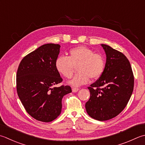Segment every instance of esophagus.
<instances>
[{"label":"esophagus","instance_id":"obj_1","mask_svg":"<svg viewBox=\"0 0 145 145\" xmlns=\"http://www.w3.org/2000/svg\"><path fill=\"white\" fill-rule=\"evenodd\" d=\"M79 89H78V88H75V87L74 88H72V92H76Z\"/></svg>","mask_w":145,"mask_h":145}]
</instances>
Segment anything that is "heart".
Wrapping results in <instances>:
<instances>
[{
    "label": "heart",
    "mask_w": 145,
    "mask_h": 145,
    "mask_svg": "<svg viewBox=\"0 0 145 145\" xmlns=\"http://www.w3.org/2000/svg\"><path fill=\"white\" fill-rule=\"evenodd\" d=\"M103 56L84 46L71 49L67 56H59L56 58L55 67L56 71L64 77H72L75 67L78 72L69 82L72 86L78 87L87 84L90 78L96 80L103 74L105 69Z\"/></svg>",
    "instance_id": "1"
}]
</instances>
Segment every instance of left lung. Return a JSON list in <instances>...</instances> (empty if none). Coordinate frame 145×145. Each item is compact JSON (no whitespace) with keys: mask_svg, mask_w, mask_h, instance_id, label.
<instances>
[{"mask_svg":"<svg viewBox=\"0 0 145 145\" xmlns=\"http://www.w3.org/2000/svg\"><path fill=\"white\" fill-rule=\"evenodd\" d=\"M106 55L103 74L88 87L90 97L86 104L87 114L104 121L117 116L125 108L132 95L134 76L126 56L102 44Z\"/></svg>","mask_w":145,"mask_h":145,"instance_id":"1","label":"left lung"}]
</instances>
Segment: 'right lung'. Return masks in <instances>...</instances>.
<instances>
[{
	"mask_svg": "<svg viewBox=\"0 0 145 145\" xmlns=\"http://www.w3.org/2000/svg\"><path fill=\"white\" fill-rule=\"evenodd\" d=\"M59 48L58 44L42 45L24 56L17 72V92L25 110L45 123L60 114L62 98L72 92L69 86L55 87L63 80L55 67Z\"/></svg>",
	"mask_w": 145,
	"mask_h": 145,
	"instance_id": "1",
	"label": "right lung"
}]
</instances>
